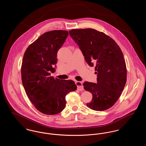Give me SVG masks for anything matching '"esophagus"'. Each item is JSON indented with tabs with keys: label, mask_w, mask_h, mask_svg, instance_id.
Masks as SVG:
<instances>
[{
	"label": "esophagus",
	"mask_w": 146,
	"mask_h": 146,
	"mask_svg": "<svg viewBox=\"0 0 146 146\" xmlns=\"http://www.w3.org/2000/svg\"><path fill=\"white\" fill-rule=\"evenodd\" d=\"M76 86H77V89L78 90L82 91L84 90V87L83 86V84L80 82H76Z\"/></svg>",
	"instance_id": "34e87169"
}]
</instances>
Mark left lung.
<instances>
[{"label": "left lung", "instance_id": "left-lung-1", "mask_svg": "<svg viewBox=\"0 0 146 146\" xmlns=\"http://www.w3.org/2000/svg\"><path fill=\"white\" fill-rule=\"evenodd\" d=\"M69 33L86 62L91 67L95 66L97 83L83 84L84 89L92 95L86 106L97 111L110 108L120 96L126 82V66L121 49L110 36L92 28L73 29Z\"/></svg>", "mask_w": 146, "mask_h": 146}]
</instances>
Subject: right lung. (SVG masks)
I'll return each instance as SVG.
<instances>
[{
  "label": "right lung",
  "instance_id": "add662e5",
  "mask_svg": "<svg viewBox=\"0 0 146 146\" xmlns=\"http://www.w3.org/2000/svg\"><path fill=\"white\" fill-rule=\"evenodd\" d=\"M68 32L54 30L44 33L26 49L21 66V79L26 93L35 107L47 115L57 114L66 106V96L76 89L71 80L50 76L57 61V51Z\"/></svg>",
  "mask_w": 146,
  "mask_h": 146
}]
</instances>
